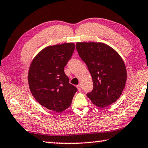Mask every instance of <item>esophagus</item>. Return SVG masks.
Instances as JSON below:
<instances>
[{
  "instance_id": "esophagus-1",
  "label": "esophagus",
  "mask_w": 148,
  "mask_h": 148,
  "mask_svg": "<svg viewBox=\"0 0 148 148\" xmlns=\"http://www.w3.org/2000/svg\"><path fill=\"white\" fill-rule=\"evenodd\" d=\"M77 89H78L79 91H81V85H77Z\"/></svg>"
}]
</instances>
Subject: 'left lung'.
Here are the masks:
<instances>
[{
	"instance_id": "obj_1",
	"label": "left lung",
	"mask_w": 148,
	"mask_h": 148,
	"mask_svg": "<svg viewBox=\"0 0 148 148\" xmlns=\"http://www.w3.org/2000/svg\"><path fill=\"white\" fill-rule=\"evenodd\" d=\"M79 56L88 68L94 88L86 95L93 104L103 108L112 104L125 88L127 70L117 52L103 43L77 42Z\"/></svg>"
}]
</instances>
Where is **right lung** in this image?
Segmentation results:
<instances>
[{
  "instance_id": "1",
  "label": "right lung",
  "mask_w": 148,
  "mask_h": 148,
  "mask_svg": "<svg viewBox=\"0 0 148 148\" xmlns=\"http://www.w3.org/2000/svg\"><path fill=\"white\" fill-rule=\"evenodd\" d=\"M74 50L73 43L48 46L30 64L28 74L30 90L36 101L49 110L60 112L67 109L77 91L69 83L64 73Z\"/></svg>"
}]
</instances>
